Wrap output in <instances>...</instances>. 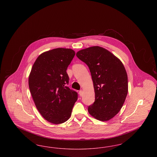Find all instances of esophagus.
Here are the masks:
<instances>
[{
  "label": "esophagus",
  "instance_id": "1",
  "mask_svg": "<svg viewBox=\"0 0 157 157\" xmlns=\"http://www.w3.org/2000/svg\"><path fill=\"white\" fill-rule=\"evenodd\" d=\"M79 95H80L81 97H82V95H83V90H79Z\"/></svg>",
  "mask_w": 157,
  "mask_h": 157
}]
</instances>
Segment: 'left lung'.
I'll use <instances>...</instances> for the list:
<instances>
[{
    "label": "left lung",
    "instance_id": "left-lung-1",
    "mask_svg": "<svg viewBox=\"0 0 157 157\" xmlns=\"http://www.w3.org/2000/svg\"><path fill=\"white\" fill-rule=\"evenodd\" d=\"M90 68L95 90V102L88 112L95 119H112L122 107L128 85L125 67L117 57L104 48L95 46L76 53Z\"/></svg>",
    "mask_w": 157,
    "mask_h": 157
}]
</instances>
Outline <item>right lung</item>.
I'll use <instances>...</instances> for the list:
<instances>
[{"mask_svg": "<svg viewBox=\"0 0 157 157\" xmlns=\"http://www.w3.org/2000/svg\"><path fill=\"white\" fill-rule=\"evenodd\" d=\"M71 49L56 48L40 54L33 65L29 87L35 106L48 122L59 124L69 119L78 94L67 84V69L75 56Z\"/></svg>", "mask_w": 157, "mask_h": 157, "instance_id": "right-lung-1", "label": "right lung"}]
</instances>
